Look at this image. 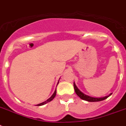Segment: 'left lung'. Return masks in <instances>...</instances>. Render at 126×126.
<instances>
[{
	"label": "left lung",
	"mask_w": 126,
	"mask_h": 126,
	"mask_svg": "<svg viewBox=\"0 0 126 126\" xmlns=\"http://www.w3.org/2000/svg\"><path fill=\"white\" fill-rule=\"evenodd\" d=\"M74 90H75V92L76 93V94L81 99H82V100H86V101H88V102H100V101H102V100H105V99L107 98L109 96H111V94L109 95V96H107L106 97H104V98H94V97H91L89 96H87V95L79 91L78 87H76V84L74 83Z\"/></svg>",
	"instance_id": "1"
}]
</instances>
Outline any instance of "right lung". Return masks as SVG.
I'll return each mask as SVG.
<instances>
[{"instance_id": "add662e5", "label": "right lung", "mask_w": 126, "mask_h": 126, "mask_svg": "<svg viewBox=\"0 0 126 126\" xmlns=\"http://www.w3.org/2000/svg\"><path fill=\"white\" fill-rule=\"evenodd\" d=\"M58 83H59V82H58ZM56 91H54V94H53L52 96H51L50 98L48 99V100H47V101H45V102H43V103H41V104H38V105H37V106H43V105H45V104H47V103H48V102H50V101H52V100L54 98V97L56 96Z\"/></svg>"}]
</instances>
